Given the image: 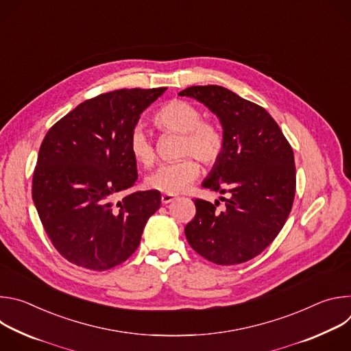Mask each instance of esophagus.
Wrapping results in <instances>:
<instances>
[{
  "label": "esophagus",
  "mask_w": 351,
  "mask_h": 351,
  "mask_svg": "<svg viewBox=\"0 0 351 351\" xmlns=\"http://www.w3.org/2000/svg\"><path fill=\"white\" fill-rule=\"evenodd\" d=\"M175 199V197L173 195H171V194H162V197H161V203L162 204H169V203H172Z\"/></svg>",
  "instance_id": "esophagus-1"
}]
</instances>
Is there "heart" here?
Listing matches in <instances>:
<instances>
[{
  "instance_id": "heart-1",
  "label": "heart",
  "mask_w": 351,
  "mask_h": 351,
  "mask_svg": "<svg viewBox=\"0 0 351 351\" xmlns=\"http://www.w3.org/2000/svg\"><path fill=\"white\" fill-rule=\"evenodd\" d=\"M153 122L164 133L180 134L176 156L178 161L164 164L145 178V186L165 194L184 191L198 176L199 167L195 158L206 167L215 165L223 153L225 136L213 121L203 119V114L186 99L175 98L164 104L154 115ZM129 152L133 160L149 168L157 160L154 143L141 128H134L129 136Z\"/></svg>"
}]
</instances>
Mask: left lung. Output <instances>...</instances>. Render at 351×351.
<instances>
[{"mask_svg":"<svg viewBox=\"0 0 351 351\" xmlns=\"http://www.w3.org/2000/svg\"><path fill=\"white\" fill-rule=\"evenodd\" d=\"M203 103L223 129L225 148L203 187L221 197L223 208L195 198V217L184 234L194 250L218 265H234L261 254L282 230L293 206V149L274 118L260 106L222 86H191L179 93Z\"/></svg>","mask_w":351,"mask_h":351,"instance_id":"obj_1","label":"left lung"}]
</instances>
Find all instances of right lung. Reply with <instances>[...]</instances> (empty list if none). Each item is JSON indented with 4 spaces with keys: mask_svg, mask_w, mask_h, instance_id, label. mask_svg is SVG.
I'll use <instances>...</instances> for the list:
<instances>
[{
    "mask_svg": "<svg viewBox=\"0 0 351 351\" xmlns=\"http://www.w3.org/2000/svg\"><path fill=\"white\" fill-rule=\"evenodd\" d=\"M165 90L99 94L47 132L32 195L47 236L69 263L107 271L137 250L148 218L161 206V193L134 191L117 198L137 180L129 136L140 114Z\"/></svg>",
    "mask_w": 351,
    "mask_h": 351,
    "instance_id": "add662e5",
    "label": "right lung"
}]
</instances>
